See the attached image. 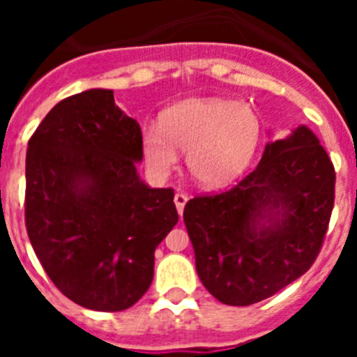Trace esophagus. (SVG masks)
I'll use <instances>...</instances> for the list:
<instances>
[{"mask_svg": "<svg viewBox=\"0 0 357 357\" xmlns=\"http://www.w3.org/2000/svg\"><path fill=\"white\" fill-rule=\"evenodd\" d=\"M185 204H188V195L176 193L175 195V206H176V211H178V214H181V216H182V213H184Z\"/></svg>", "mask_w": 357, "mask_h": 357, "instance_id": "34e87169", "label": "esophagus"}]
</instances>
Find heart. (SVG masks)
<instances>
[{
  "instance_id": "heart-1",
  "label": "heart",
  "mask_w": 357,
  "mask_h": 357,
  "mask_svg": "<svg viewBox=\"0 0 357 357\" xmlns=\"http://www.w3.org/2000/svg\"><path fill=\"white\" fill-rule=\"evenodd\" d=\"M261 137V121L250 103L202 98L172 107L159 125L143 128V151L148 166L159 175L178 162L176 150L188 151L195 181L222 188L248 168Z\"/></svg>"
}]
</instances>
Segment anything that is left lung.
<instances>
[{
	"label": "left lung",
	"mask_w": 357,
	"mask_h": 357,
	"mask_svg": "<svg viewBox=\"0 0 357 357\" xmlns=\"http://www.w3.org/2000/svg\"><path fill=\"white\" fill-rule=\"evenodd\" d=\"M334 182L327 151L298 127L266 144L236 185L191 198L184 222L207 291L227 305H250L304 275L329 229Z\"/></svg>",
	"instance_id": "left-lung-1"
}]
</instances>
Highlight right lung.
I'll return each mask as SVG.
<instances>
[{"label":"right lung","instance_id":"obj_1","mask_svg":"<svg viewBox=\"0 0 357 357\" xmlns=\"http://www.w3.org/2000/svg\"><path fill=\"white\" fill-rule=\"evenodd\" d=\"M139 123L109 89L64 98L28 141L24 223L53 284L94 311L148 291L157 245L178 222L172 188L141 182Z\"/></svg>","mask_w":357,"mask_h":357}]
</instances>
